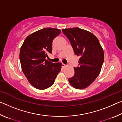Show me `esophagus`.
Returning <instances> with one entry per match:
<instances>
[{"mask_svg":"<svg viewBox=\"0 0 122 122\" xmlns=\"http://www.w3.org/2000/svg\"><path fill=\"white\" fill-rule=\"evenodd\" d=\"M66 67V65H65V64H64V63L62 64V68H65V67Z\"/></svg>","mask_w":122,"mask_h":122,"instance_id":"esophagus-1","label":"esophagus"}]
</instances>
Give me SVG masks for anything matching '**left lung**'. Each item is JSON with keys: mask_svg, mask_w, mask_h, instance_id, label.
<instances>
[{"mask_svg": "<svg viewBox=\"0 0 122 122\" xmlns=\"http://www.w3.org/2000/svg\"><path fill=\"white\" fill-rule=\"evenodd\" d=\"M78 60L79 67L69 78L71 85L77 89L89 86L100 74L104 62V51L98 39L92 33L77 27L62 29Z\"/></svg>", "mask_w": 122, "mask_h": 122, "instance_id": "left-lung-1", "label": "left lung"}]
</instances>
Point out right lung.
I'll return each mask as SVG.
<instances>
[{
    "label": "right lung",
    "instance_id": "right-lung-1",
    "mask_svg": "<svg viewBox=\"0 0 122 122\" xmlns=\"http://www.w3.org/2000/svg\"><path fill=\"white\" fill-rule=\"evenodd\" d=\"M60 33L59 29H41L29 35L22 45L19 54L22 71L35 88H49L61 71V63H54L47 60L52 52L53 40Z\"/></svg>",
    "mask_w": 122,
    "mask_h": 122
}]
</instances>
